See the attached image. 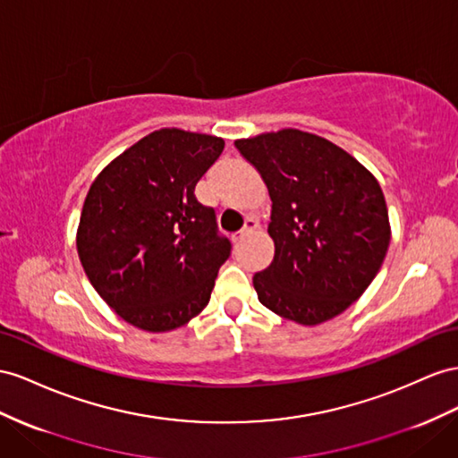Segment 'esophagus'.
Segmentation results:
<instances>
[{
	"label": "esophagus",
	"mask_w": 458,
	"mask_h": 458,
	"mask_svg": "<svg viewBox=\"0 0 458 458\" xmlns=\"http://www.w3.org/2000/svg\"><path fill=\"white\" fill-rule=\"evenodd\" d=\"M255 230H259V220H257V218H248V220H245V226L236 233V236H233V240L242 242L243 238L251 236Z\"/></svg>",
	"instance_id": "obj_1"
}]
</instances>
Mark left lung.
Returning a JSON list of instances; mask_svg holds the SVG:
<instances>
[{
    "label": "left lung",
    "mask_w": 458,
    "mask_h": 458,
    "mask_svg": "<svg viewBox=\"0 0 458 458\" xmlns=\"http://www.w3.org/2000/svg\"><path fill=\"white\" fill-rule=\"evenodd\" d=\"M233 145L273 201L275 259L253 276L259 301L300 325L336 318L366 292L389 248L381 185L346 150L300 129Z\"/></svg>",
    "instance_id": "1"
}]
</instances>
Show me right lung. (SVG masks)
Listing matches in <instances>:
<instances>
[{"mask_svg": "<svg viewBox=\"0 0 458 458\" xmlns=\"http://www.w3.org/2000/svg\"><path fill=\"white\" fill-rule=\"evenodd\" d=\"M222 148L220 137L158 129L90 185L79 259L100 298L137 329L166 333L207 308L232 243L193 191Z\"/></svg>", "mask_w": 458, "mask_h": 458, "instance_id": "add662e5", "label": "right lung"}]
</instances>
